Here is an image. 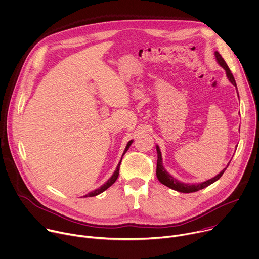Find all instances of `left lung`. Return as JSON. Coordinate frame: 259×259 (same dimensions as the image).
Segmentation results:
<instances>
[{"instance_id":"obj_1","label":"left lung","mask_w":259,"mask_h":259,"mask_svg":"<svg viewBox=\"0 0 259 259\" xmlns=\"http://www.w3.org/2000/svg\"><path fill=\"white\" fill-rule=\"evenodd\" d=\"M214 54H215V58H217L219 64L226 70V73H227V76H228L229 80L237 88V84H236V80H235V78H234V75L232 74V72H231L229 66H228L227 63H226V61L224 60V58L222 57V55L219 53L218 51L215 52ZM237 92H238V90H237ZM156 150H157V157H158V159H157V168H156V176H157V179L159 180V182H160L161 184L165 185L166 187H168V188H170V189H172V190H176V191H178V192H181V193H193V192H197V191H199V190H202V189H204V188H206V187H208L209 185L213 184V183L217 182L219 179H221V177L224 175L225 170L228 168V166H229V164H230V162H231V161H230L229 164H228V166H227L226 168H224L217 177H214V178H212V179H210V180H208V181L203 182V183H199V184H185V183H182V182L176 180L174 177H171V176L165 170V168L163 167V164H162L161 152H160V149H159L158 146H156Z\"/></svg>"}]
</instances>
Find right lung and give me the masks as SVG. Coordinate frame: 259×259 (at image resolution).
<instances>
[{
  "instance_id": "add662e5",
  "label": "right lung",
  "mask_w": 259,
  "mask_h": 259,
  "mask_svg": "<svg viewBox=\"0 0 259 259\" xmlns=\"http://www.w3.org/2000/svg\"><path fill=\"white\" fill-rule=\"evenodd\" d=\"M132 143H133V141H130V142L127 143V145H126V147H125V149H124V152H123V154H122V156H123V155L125 154V152L128 150V148H130V146L132 145ZM121 160H122V157H121ZM121 160H120V162L118 163V165H117V167H116V169H115L114 174L112 175V177H111V178H110V179H109V180H108L104 185H102L100 188H98V189H96V190H94V191L90 192L89 194L84 195L83 197H94V196H97V195L101 194L102 192H104L105 190H107L110 186H112V185L115 183V181L117 180V178H118V175H119V167H120Z\"/></svg>"
}]
</instances>
